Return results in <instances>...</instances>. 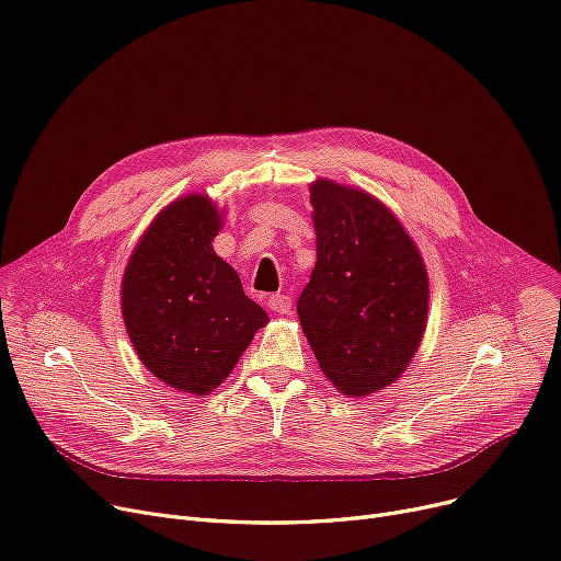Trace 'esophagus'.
<instances>
[{"mask_svg":"<svg viewBox=\"0 0 561 561\" xmlns=\"http://www.w3.org/2000/svg\"><path fill=\"white\" fill-rule=\"evenodd\" d=\"M267 307H271L275 313H288L290 311V298L282 296V294H275V296L267 298Z\"/></svg>","mask_w":561,"mask_h":561,"instance_id":"34e87169","label":"esophagus"}]
</instances>
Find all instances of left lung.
Wrapping results in <instances>:
<instances>
[{
    "label": "left lung",
    "instance_id": "8db88e82",
    "mask_svg": "<svg viewBox=\"0 0 561 561\" xmlns=\"http://www.w3.org/2000/svg\"><path fill=\"white\" fill-rule=\"evenodd\" d=\"M316 265L298 316L325 378L346 397L392 385L428 321V273L415 240L380 199L316 179L309 185Z\"/></svg>",
    "mask_w": 561,
    "mask_h": 561
}]
</instances>
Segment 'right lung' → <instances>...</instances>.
Returning a JSON list of instances; mask_svg holds the SVG:
<instances>
[{"label":"right lung","mask_w":561,"mask_h":561,"mask_svg":"<svg viewBox=\"0 0 561 561\" xmlns=\"http://www.w3.org/2000/svg\"><path fill=\"white\" fill-rule=\"evenodd\" d=\"M222 217L208 194L174 199L141 233L121 282V311L137 357L167 387L194 397L222 385L267 325V313L213 250Z\"/></svg>","instance_id":"1"}]
</instances>
